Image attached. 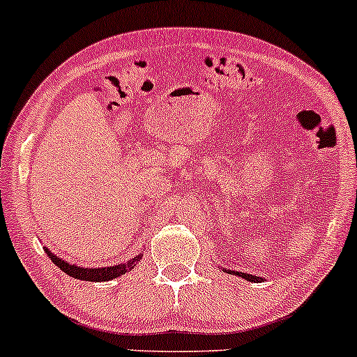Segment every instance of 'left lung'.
I'll return each instance as SVG.
<instances>
[{
  "instance_id": "1",
  "label": "left lung",
  "mask_w": 357,
  "mask_h": 357,
  "mask_svg": "<svg viewBox=\"0 0 357 357\" xmlns=\"http://www.w3.org/2000/svg\"><path fill=\"white\" fill-rule=\"evenodd\" d=\"M225 272H227V270H225ZM228 273H235V275H238V277H243V278H247V280H250V282H260V280H264V278H261V277H253V275H250V273L231 272V270H228Z\"/></svg>"
}]
</instances>
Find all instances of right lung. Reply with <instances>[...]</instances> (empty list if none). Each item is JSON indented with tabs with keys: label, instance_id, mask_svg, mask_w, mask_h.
I'll return each instance as SVG.
<instances>
[{
	"label": "right lung",
	"instance_id": "add662e5",
	"mask_svg": "<svg viewBox=\"0 0 357 357\" xmlns=\"http://www.w3.org/2000/svg\"><path fill=\"white\" fill-rule=\"evenodd\" d=\"M45 250H47L48 257L52 258L53 264H55L60 270H63L67 275L77 278V280H87V282H105V280H112V278L124 275V273L129 272L130 268L136 267L139 258H141V257H136V258H132L129 264H121V265H116V267L82 268V267H77V265H70L68 261H63L59 257H55L53 253H50V250L48 248H45Z\"/></svg>",
	"mask_w": 357,
	"mask_h": 357
}]
</instances>
